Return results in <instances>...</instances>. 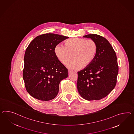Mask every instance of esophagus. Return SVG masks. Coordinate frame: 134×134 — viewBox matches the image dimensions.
Here are the masks:
<instances>
[{"label":"esophagus","mask_w":134,"mask_h":134,"mask_svg":"<svg viewBox=\"0 0 134 134\" xmlns=\"http://www.w3.org/2000/svg\"><path fill=\"white\" fill-rule=\"evenodd\" d=\"M72 71L71 70H69V74L70 73H71Z\"/></svg>","instance_id":"esophagus-1"}]
</instances>
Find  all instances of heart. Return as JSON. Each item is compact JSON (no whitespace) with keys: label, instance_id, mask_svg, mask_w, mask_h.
<instances>
[{"label":"heart","instance_id":"b5f03b06","mask_svg":"<svg viewBox=\"0 0 134 134\" xmlns=\"http://www.w3.org/2000/svg\"><path fill=\"white\" fill-rule=\"evenodd\" d=\"M98 46L96 42L85 38H73L65 42V46L59 44L56 46L54 52L59 61L69 65L70 69L78 70L90 65L96 57Z\"/></svg>","mask_w":134,"mask_h":134}]
</instances>
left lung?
Here are the masks:
<instances>
[{
  "instance_id": "1",
  "label": "left lung",
  "mask_w": 134,
  "mask_h": 134,
  "mask_svg": "<svg viewBox=\"0 0 134 134\" xmlns=\"http://www.w3.org/2000/svg\"><path fill=\"white\" fill-rule=\"evenodd\" d=\"M98 46L96 57L90 65L78 72L77 87L81 96L87 100L105 97L116 85L119 72L116 52L107 39L99 35L83 36Z\"/></svg>"
}]
</instances>
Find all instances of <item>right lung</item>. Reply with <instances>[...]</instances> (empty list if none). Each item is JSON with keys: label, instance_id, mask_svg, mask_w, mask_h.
<instances>
[{"label": "right lung", "instance_id": "1", "mask_svg": "<svg viewBox=\"0 0 134 134\" xmlns=\"http://www.w3.org/2000/svg\"><path fill=\"white\" fill-rule=\"evenodd\" d=\"M46 34L31 42L24 56L23 77L27 92L36 99L48 101L58 93L59 83L68 77V70L55 55L56 45L69 38Z\"/></svg>", "mask_w": 134, "mask_h": 134}]
</instances>
